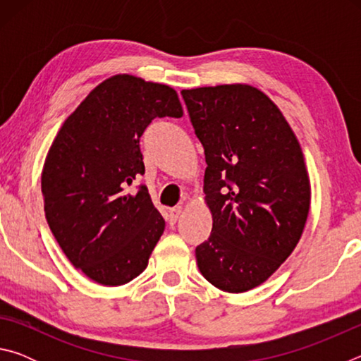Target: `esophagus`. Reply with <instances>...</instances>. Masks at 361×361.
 Segmentation results:
<instances>
[{
  "instance_id": "obj_1",
  "label": "esophagus",
  "mask_w": 361,
  "mask_h": 361,
  "mask_svg": "<svg viewBox=\"0 0 361 361\" xmlns=\"http://www.w3.org/2000/svg\"><path fill=\"white\" fill-rule=\"evenodd\" d=\"M181 212H183L181 207H173V209H170L167 212V221H169V224H175L176 221H178Z\"/></svg>"
}]
</instances>
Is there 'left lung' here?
<instances>
[{"label": "left lung", "mask_w": 361, "mask_h": 361, "mask_svg": "<svg viewBox=\"0 0 361 361\" xmlns=\"http://www.w3.org/2000/svg\"><path fill=\"white\" fill-rule=\"evenodd\" d=\"M205 151L204 192L213 216L195 247L216 288L242 293L272 276L301 239L310 205L304 156L274 102L252 85L181 90Z\"/></svg>", "instance_id": "left-lung-1"}]
</instances>
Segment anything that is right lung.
Returning <instances> with one entry per match:
<instances>
[{
    "label": "right lung",
    "mask_w": 361,
    "mask_h": 361,
    "mask_svg": "<svg viewBox=\"0 0 361 361\" xmlns=\"http://www.w3.org/2000/svg\"><path fill=\"white\" fill-rule=\"evenodd\" d=\"M181 118L169 85L118 75L103 81L63 122L41 176L49 228L66 258L94 282L118 286L148 266L166 221L148 188L140 137L152 119Z\"/></svg>",
    "instance_id": "obj_1"
}]
</instances>
